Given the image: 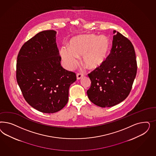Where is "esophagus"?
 <instances>
[{"label":"esophagus","instance_id":"1","mask_svg":"<svg viewBox=\"0 0 156 156\" xmlns=\"http://www.w3.org/2000/svg\"><path fill=\"white\" fill-rule=\"evenodd\" d=\"M83 74H81V73H77L76 74V79L78 80H80V78H82L83 77Z\"/></svg>","mask_w":156,"mask_h":156}]
</instances>
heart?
<instances>
[{"mask_svg":"<svg viewBox=\"0 0 156 156\" xmlns=\"http://www.w3.org/2000/svg\"><path fill=\"white\" fill-rule=\"evenodd\" d=\"M109 49V41L104 35H80L71 39L70 47L62 46L60 55L63 66L69 70L74 69L81 56L85 65L90 69H95L106 61Z\"/></svg>","mask_w":156,"mask_h":156,"instance_id":"obj_1","label":"heart"}]
</instances>
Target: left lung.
Listing matches in <instances>:
<instances>
[{
  "label": "left lung",
  "instance_id": "left-lung-1",
  "mask_svg": "<svg viewBox=\"0 0 156 156\" xmlns=\"http://www.w3.org/2000/svg\"><path fill=\"white\" fill-rule=\"evenodd\" d=\"M112 48L103 65L88 74L91 86L87 94L101 108L112 107L126 99L137 74L136 53L132 42L114 30Z\"/></svg>",
  "mask_w": 156,
  "mask_h": 156
}]
</instances>
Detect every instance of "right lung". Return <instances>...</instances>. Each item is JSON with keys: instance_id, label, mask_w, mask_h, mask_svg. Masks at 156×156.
<instances>
[{"instance_id": "right-lung-1", "label": "right lung", "mask_w": 156, "mask_h": 156, "mask_svg": "<svg viewBox=\"0 0 156 156\" xmlns=\"http://www.w3.org/2000/svg\"><path fill=\"white\" fill-rule=\"evenodd\" d=\"M54 30L43 31L24 44L16 63V80L26 102L44 113L63 109L76 73L61 65Z\"/></svg>"}]
</instances>
